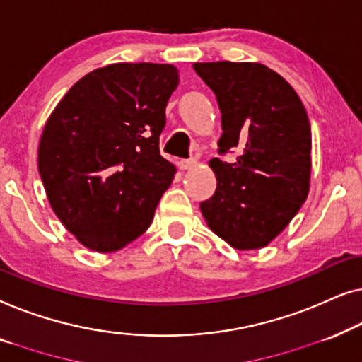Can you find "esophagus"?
I'll use <instances>...</instances> for the list:
<instances>
[{"instance_id":"obj_1","label":"esophagus","mask_w":362,"mask_h":362,"mask_svg":"<svg viewBox=\"0 0 362 362\" xmlns=\"http://www.w3.org/2000/svg\"><path fill=\"white\" fill-rule=\"evenodd\" d=\"M179 165L182 170H188V169H192V167L197 165V159H182Z\"/></svg>"}]
</instances>
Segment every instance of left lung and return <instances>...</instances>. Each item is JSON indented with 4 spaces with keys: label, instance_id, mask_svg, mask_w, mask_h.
<instances>
[{
    "label": "left lung",
    "instance_id": "1",
    "mask_svg": "<svg viewBox=\"0 0 362 362\" xmlns=\"http://www.w3.org/2000/svg\"><path fill=\"white\" fill-rule=\"evenodd\" d=\"M221 111L216 190L200 203L208 226L236 249L272 241L307 200L312 169V129L295 90L266 65L193 64Z\"/></svg>",
    "mask_w": 362,
    "mask_h": 362
}]
</instances>
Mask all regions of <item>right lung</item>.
<instances>
[{"mask_svg":"<svg viewBox=\"0 0 362 362\" xmlns=\"http://www.w3.org/2000/svg\"><path fill=\"white\" fill-rule=\"evenodd\" d=\"M174 65L113 64L78 80L45 123L39 174L50 206L88 249L113 252L149 228L175 167L160 156Z\"/></svg>","mask_w":362,"mask_h":362,"instance_id":"obj_1","label":"right lung"}]
</instances>
